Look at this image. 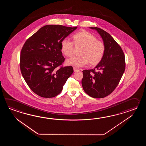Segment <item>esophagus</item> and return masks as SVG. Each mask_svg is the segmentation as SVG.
Instances as JSON below:
<instances>
[{
    "label": "esophagus",
    "instance_id": "34e87169",
    "mask_svg": "<svg viewBox=\"0 0 146 146\" xmlns=\"http://www.w3.org/2000/svg\"><path fill=\"white\" fill-rule=\"evenodd\" d=\"M73 69H74V72H77V71L79 70V69H78L77 68H76V67H74L73 68Z\"/></svg>",
    "mask_w": 146,
    "mask_h": 146
}]
</instances>
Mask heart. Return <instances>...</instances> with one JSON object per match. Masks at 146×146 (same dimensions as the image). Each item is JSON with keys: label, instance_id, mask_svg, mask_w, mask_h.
Masks as SVG:
<instances>
[{"label": "heart", "instance_id": "1", "mask_svg": "<svg viewBox=\"0 0 146 146\" xmlns=\"http://www.w3.org/2000/svg\"><path fill=\"white\" fill-rule=\"evenodd\" d=\"M72 43L67 40H63L60 43V50L67 57H72L74 53V45L81 47L78 54L66 60L67 65L80 67L88 63L90 66L98 64L102 59L105 52V46L102 42L97 40L93 34L87 31H82L72 36Z\"/></svg>", "mask_w": 146, "mask_h": 146}]
</instances>
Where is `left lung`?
<instances>
[{
    "label": "left lung",
    "instance_id": "8db88e82",
    "mask_svg": "<svg viewBox=\"0 0 146 146\" xmlns=\"http://www.w3.org/2000/svg\"><path fill=\"white\" fill-rule=\"evenodd\" d=\"M90 28L97 31L102 37L105 52L95 68L82 71L81 84L88 95L93 98H103L112 93L119 84L125 69V55L110 34L100 28Z\"/></svg>",
    "mask_w": 146,
    "mask_h": 146
}]
</instances>
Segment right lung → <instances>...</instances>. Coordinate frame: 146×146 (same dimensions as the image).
<instances>
[{
  "label": "right lung",
  "mask_w": 146,
  "mask_h": 146,
  "mask_svg": "<svg viewBox=\"0 0 146 146\" xmlns=\"http://www.w3.org/2000/svg\"><path fill=\"white\" fill-rule=\"evenodd\" d=\"M77 28L46 25L25 42L20 55L21 72L28 86L38 96H57L73 73L72 66L57 67L65 60L60 43Z\"/></svg>",
  "instance_id": "add662e5"
}]
</instances>
